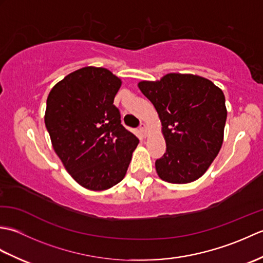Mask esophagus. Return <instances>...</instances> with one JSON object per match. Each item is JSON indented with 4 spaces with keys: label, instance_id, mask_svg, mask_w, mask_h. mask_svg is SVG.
<instances>
[{
    "label": "esophagus",
    "instance_id": "1",
    "mask_svg": "<svg viewBox=\"0 0 263 263\" xmlns=\"http://www.w3.org/2000/svg\"><path fill=\"white\" fill-rule=\"evenodd\" d=\"M139 130H140V132L142 133L143 137L147 136V126H146V124H144V123H141L140 126H139Z\"/></svg>",
    "mask_w": 263,
    "mask_h": 263
}]
</instances>
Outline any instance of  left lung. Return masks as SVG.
Instances as JSON below:
<instances>
[{
	"label": "left lung",
	"mask_w": 263,
	"mask_h": 263,
	"mask_svg": "<svg viewBox=\"0 0 263 263\" xmlns=\"http://www.w3.org/2000/svg\"><path fill=\"white\" fill-rule=\"evenodd\" d=\"M139 88L163 124L166 153L155 163L159 177L173 184L198 180L221 148L227 117L224 93L205 78L180 73L141 81Z\"/></svg>",
	"instance_id": "obj_1"
}]
</instances>
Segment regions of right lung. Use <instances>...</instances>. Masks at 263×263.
<instances>
[{
    "mask_svg": "<svg viewBox=\"0 0 263 263\" xmlns=\"http://www.w3.org/2000/svg\"><path fill=\"white\" fill-rule=\"evenodd\" d=\"M121 80L104 68L72 72L48 95L45 125L69 174L100 191L121 182L139 139L121 123L113 104Z\"/></svg>",
    "mask_w": 263,
    "mask_h": 263,
    "instance_id": "obj_1",
    "label": "right lung"
}]
</instances>
